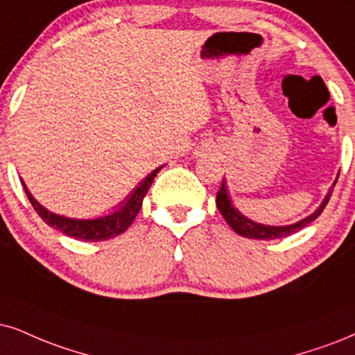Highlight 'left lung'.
<instances>
[{
    "mask_svg": "<svg viewBox=\"0 0 355 355\" xmlns=\"http://www.w3.org/2000/svg\"><path fill=\"white\" fill-rule=\"evenodd\" d=\"M336 182H334V185H336ZM334 185L331 187V190L326 195L324 201H322V203L320 205V208H318L315 213L311 214V216L304 218V219H302V221H298L295 224H290V226H263V224H257V223L250 221V219L245 218L244 214H241L239 211L234 208V205H232V201L230 198V193H227L226 182L224 180L221 183V187H219V191L216 195V206H218L219 213H221L224 219H226V223L230 224L232 230H234L239 236L249 237V239H262V241L280 239V237L295 234V232L303 230L304 226H308L311 221H315V219L322 213V209L326 208L327 201H329L331 195H333Z\"/></svg>",
    "mask_w": 355,
    "mask_h": 355,
    "instance_id": "1",
    "label": "left lung"
}]
</instances>
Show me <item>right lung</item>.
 <instances>
[{"mask_svg": "<svg viewBox=\"0 0 355 355\" xmlns=\"http://www.w3.org/2000/svg\"><path fill=\"white\" fill-rule=\"evenodd\" d=\"M160 168L162 167L155 168L149 177H146V180L142 182L136 190H132L131 196H129L128 201H125L118 211H114L113 214H107V216H103L98 219H70L65 216H58V214H53L34 200V196L31 195L24 183H22V187H24L26 195H28V198L31 201V205H33V208L35 209V213L42 218L44 223L49 224V226H52L53 230L64 232L67 236L75 237V239L96 242V241L113 239V237L123 234V232L131 226L134 218H136L139 211H141L142 200H144L146 193L149 191L152 182H154L155 175L159 173Z\"/></svg>", "mask_w": 355, "mask_h": 355, "instance_id": "add662e5", "label": "right lung"}]
</instances>
